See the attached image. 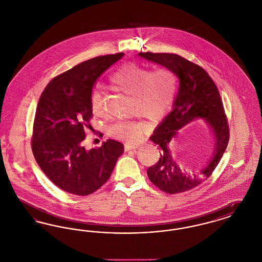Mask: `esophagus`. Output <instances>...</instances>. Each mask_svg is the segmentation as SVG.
I'll return each mask as SVG.
<instances>
[{"label":"esophagus","mask_w":262,"mask_h":262,"mask_svg":"<svg viewBox=\"0 0 262 262\" xmlns=\"http://www.w3.org/2000/svg\"><path fill=\"white\" fill-rule=\"evenodd\" d=\"M139 146V143H125V150L128 151V150L136 149Z\"/></svg>","instance_id":"esophagus-1"}]
</instances>
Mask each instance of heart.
<instances>
[{
    "instance_id": "b5f03b06",
    "label": "heart",
    "mask_w": 262,
    "mask_h": 262,
    "mask_svg": "<svg viewBox=\"0 0 262 262\" xmlns=\"http://www.w3.org/2000/svg\"><path fill=\"white\" fill-rule=\"evenodd\" d=\"M109 81L114 90L132 95L134 111L150 120L162 119L173 106L177 77L169 68L151 70L147 66L128 62L114 72ZM90 102L96 115L104 113L105 101L101 89L92 91ZM145 130L146 125L139 121L116 122L108 126L110 136L128 142L137 141Z\"/></svg>"
}]
</instances>
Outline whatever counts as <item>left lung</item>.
<instances>
[{"label":"left lung","instance_id":"obj_1","mask_svg":"<svg viewBox=\"0 0 262 262\" xmlns=\"http://www.w3.org/2000/svg\"><path fill=\"white\" fill-rule=\"evenodd\" d=\"M140 57L169 68L179 77L180 85L170 113L150 139L160 151L159 160L147 169L151 183L164 192L176 194L200 186L220 162L227 148L230 132L219 90L209 75L194 62L169 53L141 52ZM202 117L212 127L214 150L211 159L196 172H187L174 161L169 146L177 130L191 120Z\"/></svg>","mask_w":262,"mask_h":262}]
</instances>
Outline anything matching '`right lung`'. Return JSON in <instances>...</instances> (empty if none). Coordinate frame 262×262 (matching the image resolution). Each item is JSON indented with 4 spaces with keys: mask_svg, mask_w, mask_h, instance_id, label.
Masks as SVG:
<instances>
[{
    "mask_svg": "<svg viewBox=\"0 0 262 262\" xmlns=\"http://www.w3.org/2000/svg\"><path fill=\"white\" fill-rule=\"evenodd\" d=\"M124 53L100 56L54 77L38 102L31 148L41 170L62 190L88 195L110 178L124 145L108 139L84 148L85 128L92 117L90 97L96 80Z\"/></svg>",
    "mask_w": 262,
    "mask_h": 262,
    "instance_id": "1",
    "label": "right lung"
}]
</instances>
